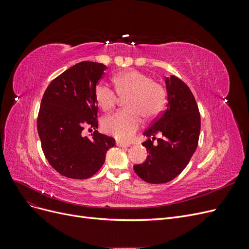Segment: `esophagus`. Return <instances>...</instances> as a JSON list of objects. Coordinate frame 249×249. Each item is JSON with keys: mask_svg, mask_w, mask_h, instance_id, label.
Masks as SVG:
<instances>
[{"mask_svg": "<svg viewBox=\"0 0 249 249\" xmlns=\"http://www.w3.org/2000/svg\"><path fill=\"white\" fill-rule=\"evenodd\" d=\"M116 145L119 147H129L131 144L130 143H124V142H120V141H116Z\"/></svg>", "mask_w": 249, "mask_h": 249, "instance_id": "1", "label": "esophagus"}]
</instances>
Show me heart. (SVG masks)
Segmentation results:
<instances>
[{
	"label": "heart",
	"instance_id": "obj_1",
	"mask_svg": "<svg viewBox=\"0 0 249 249\" xmlns=\"http://www.w3.org/2000/svg\"><path fill=\"white\" fill-rule=\"evenodd\" d=\"M115 90L106 83H99L94 88V97L99 106L110 110L118 102V95L125 100L126 110L117 111L103 119L104 131L118 140H130L142 124V116L154 119L166 106L167 94L165 88L147 74L139 71L120 72L113 78Z\"/></svg>",
	"mask_w": 249,
	"mask_h": 249
}]
</instances>
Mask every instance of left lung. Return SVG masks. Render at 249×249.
I'll list each match as a JSON object with an SVG mask.
<instances>
[{"label": "left lung", "mask_w": 249, "mask_h": 249, "mask_svg": "<svg viewBox=\"0 0 249 249\" xmlns=\"http://www.w3.org/2000/svg\"><path fill=\"white\" fill-rule=\"evenodd\" d=\"M167 106L162 115L143 133L148 156L134 165L137 176L150 184H164L177 178L196 150L200 115L190 88L178 78H165ZM161 137L154 143L155 135Z\"/></svg>", "instance_id": "obj_1"}]
</instances>
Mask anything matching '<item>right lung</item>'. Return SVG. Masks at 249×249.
<instances>
[{"label": "right lung", "instance_id": "add662e5", "mask_svg": "<svg viewBox=\"0 0 249 249\" xmlns=\"http://www.w3.org/2000/svg\"><path fill=\"white\" fill-rule=\"evenodd\" d=\"M106 70L97 62L77 63L53 80L42 96L37 131L47 160L63 177H92L115 145L114 139L97 131L92 138L82 135L85 126H99L94 88Z\"/></svg>", "mask_w": 249, "mask_h": 249}]
</instances>
